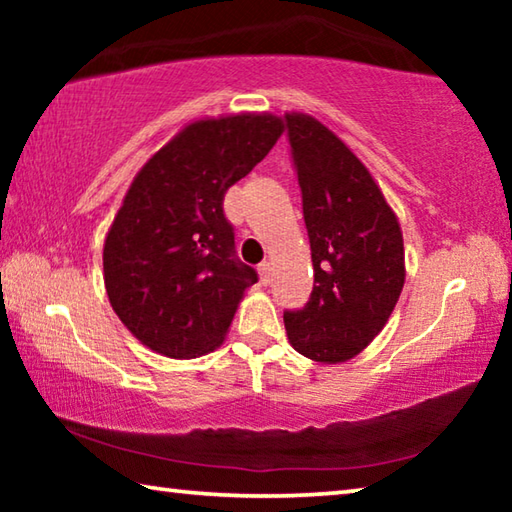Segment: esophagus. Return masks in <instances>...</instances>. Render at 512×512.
Masks as SVG:
<instances>
[{"label": "esophagus", "instance_id": "1", "mask_svg": "<svg viewBox=\"0 0 512 512\" xmlns=\"http://www.w3.org/2000/svg\"><path fill=\"white\" fill-rule=\"evenodd\" d=\"M257 271H259V282H262L264 287H268V284L273 282V264L271 262H262V264H259Z\"/></svg>", "mask_w": 512, "mask_h": 512}]
</instances>
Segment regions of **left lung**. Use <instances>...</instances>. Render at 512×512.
Segmentation results:
<instances>
[{
    "instance_id": "1",
    "label": "left lung",
    "mask_w": 512,
    "mask_h": 512,
    "mask_svg": "<svg viewBox=\"0 0 512 512\" xmlns=\"http://www.w3.org/2000/svg\"><path fill=\"white\" fill-rule=\"evenodd\" d=\"M302 192L314 291L284 311L289 341L307 359L341 363L366 348L404 287L395 214L361 160L309 115L284 117Z\"/></svg>"
}]
</instances>
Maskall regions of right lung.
<instances>
[{
  "instance_id": "obj_1",
  "label": "right lung",
  "mask_w": 512,
  "mask_h": 512,
  "mask_svg": "<svg viewBox=\"0 0 512 512\" xmlns=\"http://www.w3.org/2000/svg\"><path fill=\"white\" fill-rule=\"evenodd\" d=\"M284 131L275 115L185 126L137 173L103 246V280L121 323L146 348L194 359L219 348L257 271L235 253L225 192Z\"/></svg>"
}]
</instances>
